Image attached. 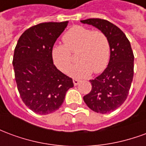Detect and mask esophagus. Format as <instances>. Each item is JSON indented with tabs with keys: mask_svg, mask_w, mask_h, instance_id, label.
<instances>
[{
	"mask_svg": "<svg viewBox=\"0 0 146 146\" xmlns=\"http://www.w3.org/2000/svg\"><path fill=\"white\" fill-rule=\"evenodd\" d=\"M73 84H74V85H78V84H80V82L79 80H77V79H73Z\"/></svg>",
	"mask_w": 146,
	"mask_h": 146,
	"instance_id": "1",
	"label": "esophagus"
}]
</instances>
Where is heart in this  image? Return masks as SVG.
Segmentation results:
<instances>
[{
  "label": "heart",
  "instance_id": "heart-1",
  "mask_svg": "<svg viewBox=\"0 0 146 146\" xmlns=\"http://www.w3.org/2000/svg\"><path fill=\"white\" fill-rule=\"evenodd\" d=\"M64 44L55 45L51 50L54 65L63 73H67L73 63L72 53L76 51V59L70 74L84 78L94 73H102L110 62L111 48L107 35L102 30L75 26L62 36Z\"/></svg>",
  "mask_w": 146,
  "mask_h": 146
}]
</instances>
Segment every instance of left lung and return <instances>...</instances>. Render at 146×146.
<instances>
[{
    "label": "left lung",
    "instance_id": "8db88e82",
    "mask_svg": "<svg viewBox=\"0 0 146 146\" xmlns=\"http://www.w3.org/2000/svg\"><path fill=\"white\" fill-rule=\"evenodd\" d=\"M83 23L97 27L107 35L111 54L107 68L101 75L90 80L92 90L84 101L93 111L111 113L124 102L134 76V54L130 41L119 27L106 19H88Z\"/></svg>",
    "mask_w": 146,
    "mask_h": 146
}]
</instances>
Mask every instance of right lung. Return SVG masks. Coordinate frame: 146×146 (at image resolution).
Returning <instances> with one entry per match:
<instances>
[{"mask_svg":"<svg viewBox=\"0 0 146 146\" xmlns=\"http://www.w3.org/2000/svg\"><path fill=\"white\" fill-rule=\"evenodd\" d=\"M68 25L43 23L30 27L19 39L12 64L18 91L24 104L34 113L47 115L60 107L73 79L53 64L51 50Z\"/></svg>","mask_w":146,"mask_h":146,"instance_id":"add662e5","label":"right lung"}]
</instances>
